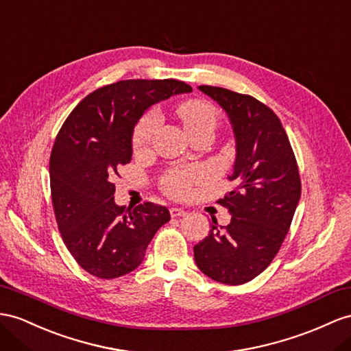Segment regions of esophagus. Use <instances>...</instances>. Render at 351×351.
Segmentation results:
<instances>
[{
    "instance_id": "obj_1",
    "label": "esophagus",
    "mask_w": 351,
    "mask_h": 351,
    "mask_svg": "<svg viewBox=\"0 0 351 351\" xmlns=\"http://www.w3.org/2000/svg\"><path fill=\"white\" fill-rule=\"evenodd\" d=\"M170 215H172V218H176V217H185L186 212L181 208H170Z\"/></svg>"
}]
</instances>
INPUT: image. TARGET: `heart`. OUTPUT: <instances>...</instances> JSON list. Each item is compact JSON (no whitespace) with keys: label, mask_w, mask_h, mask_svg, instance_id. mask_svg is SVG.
<instances>
[{"label":"heart","mask_w":351,"mask_h":351,"mask_svg":"<svg viewBox=\"0 0 351 351\" xmlns=\"http://www.w3.org/2000/svg\"><path fill=\"white\" fill-rule=\"evenodd\" d=\"M178 115L184 124V129L190 136L204 132L213 133L218 125L217 110L210 104L200 101V99H191V101L182 102L178 106ZM158 123L160 115L156 110H149L147 114L142 115L132 136V145L134 149H142L148 145L152 134L156 133L158 128ZM200 176V172L195 169L172 170V172H169L161 179V186H163L166 194L181 197L186 194L188 188H190L193 182L199 181Z\"/></svg>","instance_id":"heart-1"}]
</instances>
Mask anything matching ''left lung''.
I'll list each match as a JSON object with an SVG mask.
<instances>
[{
  "label": "left lung",
  "mask_w": 351,
  "mask_h": 351,
  "mask_svg": "<svg viewBox=\"0 0 351 351\" xmlns=\"http://www.w3.org/2000/svg\"><path fill=\"white\" fill-rule=\"evenodd\" d=\"M228 114L236 136V184L218 203L231 222L194 246L202 271L226 285L250 282L271 264L289 231L301 197L298 165L278 117L258 99L228 88L199 86Z\"/></svg>",
  "instance_id": "left-lung-1"
}]
</instances>
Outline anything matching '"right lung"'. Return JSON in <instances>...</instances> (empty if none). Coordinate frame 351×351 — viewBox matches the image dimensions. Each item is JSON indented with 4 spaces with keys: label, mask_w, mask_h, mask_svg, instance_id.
I'll use <instances>...</instances> for the list:
<instances>
[{
    "label": "right lung",
    "mask_w": 351,
    "mask_h": 351,
    "mask_svg": "<svg viewBox=\"0 0 351 351\" xmlns=\"http://www.w3.org/2000/svg\"><path fill=\"white\" fill-rule=\"evenodd\" d=\"M193 92L178 80H123L95 90L62 125L50 156V188L62 240L78 265L99 278L133 271L157 230L170 219L147 202H114L119 167L130 163L134 124L151 105Z\"/></svg>",
    "instance_id": "right-lung-1"
}]
</instances>
